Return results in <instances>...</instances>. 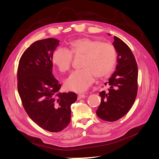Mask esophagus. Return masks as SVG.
Returning a JSON list of instances; mask_svg holds the SVG:
<instances>
[{
  "label": "esophagus",
  "instance_id": "34e87169",
  "mask_svg": "<svg viewBox=\"0 0 159 159\" xmlns=\"http://www.w3.org/2000/svg\"><path fill=\"white\" fill-rule=\"evenodd\" d=\"M85 97H86V96H85V95H84V94H79L78 96V99H84V98H85Z\"/></svg>",
  "mask_w": 159,
  "mask_h": 159
}]
</instances>
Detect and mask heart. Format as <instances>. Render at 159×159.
<instances>
[{"instance_id": "1", "label": "heart", "mask_w": 159, "mask_h": 159, "mask_svg": "<svg viewBox=\"0 0 159 159\" xmlns=\"http://www.w3.org/2000/svg\"><path fill=\"white\" fill-rule=\"evenodd\" d=\"M75 56H84L81 67L82 70L72 72L64 81L67 89L83 92L92 84L95 77L102 78L109 75L115 66L117 51L109 42L89 38H81L71 42L70 51L58 48L53 54L52 61L61 72L68 71Z\"/></svg>"}]
</instances>
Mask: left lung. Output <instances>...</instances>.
Segmentation results:
<instances>
[{"instance_id": "8db88e82", "label": "left lung", "mask_w": 159, "mask_h": 159, "mask_svg": "<svg viewBox=\"0 0 159 159\" xmlns=\"http://www.w3.org/2000/svg\"><path fill=\"white\" fill-rule=\"evenodd\" d=\"M113 38V45L117 53L116 70L105 83L107 90L99 92L102 102L96 111L100 119L110 122L119 120L129 112L136 99L138 89L135 58L125 43L117 36Z\"/></svg>"}]
</instances>
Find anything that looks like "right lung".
<instances>
[{
  "mask_svg": "<svg viewBox=\"0 0 159 159\" xmlns=\"http://www.w3.org/2000/svg\"><path fill=\"white\" fill-rule=\"evenodd\" d=\"M60 41L38 40L23 53L19 61L18 91L28 116L38 126L59 132L70 122L71 105L77 100L74 92L60 93L61 85L52 74V57Z\"/></svg>",
  "mask_w": 159,
  "mask_h": 159,
  "instance_id": "1",
  "label": "right lung"
}]
</instances>
